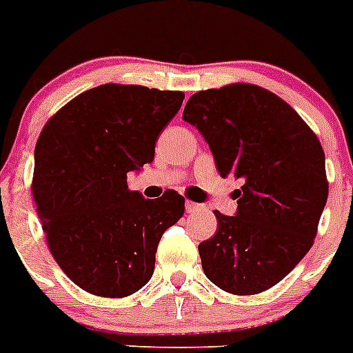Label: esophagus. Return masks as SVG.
<instances>
[{
  "label": "esophagus",
  "mask_w": 353,
  "mask_h": 353,
  "mask_svg": "<svg viewBox=\"0 0 353 353\" xmlns=\"http://www.w3.org/2000/svg\"><path fill=\"white\" fill-rule=\"evenodd\" d=\"M185 208H186V213H195V211L204 210V206H202V204H197V202H192V201H186Z\"/></svg>",
  "instance_id": "1"
}]
</instances>
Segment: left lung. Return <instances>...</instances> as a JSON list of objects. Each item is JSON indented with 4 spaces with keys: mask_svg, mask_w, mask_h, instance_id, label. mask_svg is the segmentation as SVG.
<instances>
[{
    "mask_svg": "<svg viewBox=\"0 0 353 353\" xmlns=\"http://www.w3.org/2000/svg\"><path fill=\"white\" fill-rule=\"evenodd\" d=\"M183 119L195 125L222 177L241 181L234 216L199 245L211 283L256 295L283 281L312 247L329 195L318 137L274 92L250 83L201 90Z\"/></svg>",
    "mask_w": 353,
    "mask_h": 353,
    "instance_id": "8db88e82",
    "label": "left lung"
}]
</instances>
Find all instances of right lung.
Listing matches in <instances>:
<instances>
[{"label": "right lung", "mask_w": 353, "mask_h": 353, "mask_svg": "<svg viewBox=\"0 0 353 353\" xmlns=\"http://www.w3.org/2000/svg\"><path fill=\"white\" fill-rule=\"evenodd\" d=\"M183 92L106 83L79 94L44 125L35 147L33 199L63 274L92 295H133L152 277L163 232L185 213L168 190L143 199L128 172L154 159Z\"/></svg>", "instance_id": "add662e5"}]
</instances>
